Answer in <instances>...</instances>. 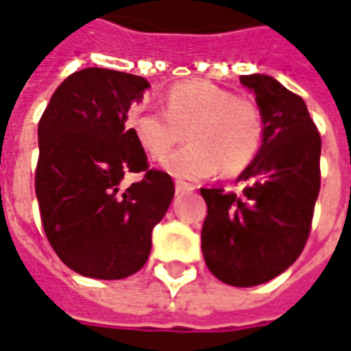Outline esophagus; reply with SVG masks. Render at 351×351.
<instances>
[{
  "mask_svg": "<svg viewBox=\"0 0 351 351\" xmlns=\"http://www.w3.org/2000/svg\"><path fill=\"white\" fill-rule=\"evenodd\" d=\"M189 185L187 183H183V181H176V193H185V191H189Z\"/></svg>",
  "mask_w": 351,
  "mask_h": 351,
  "instance_id": "1",
  "label": "esophagus"
}]
</instances>
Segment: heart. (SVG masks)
<instances>
[{"label":"heart","mask_w":351,"mask_h":351,"mask_svg":"<svg viewBox=\"0 0 351 351\" xmlns=\"http://www.w3.org/2000/svg\"><path fill=\"white\" fill-rule=\"evenodd\" d=\"M126 126L153 160L168 155L187 136V147L162 162L171 176L187 181L211 178L219 168L227 176L245 170L265 136V117L257 101L208 81L173 84L164 109L134 108Z\"/></svg>","instance_id":"1"}]
</instances>
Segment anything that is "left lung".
<instances>
[{
  "mask_svg": "<svg viewBox=\"0 0 351 351\" xmlns=\"http://www.w3.org/2000/svg\"><path fill=\"white\" fill-rule=\"evenodd\" d=\"M265 117L263 145L238 178L242 195L200 189L208 215L202 253L210 272L251 287L289 268L306 245L319 195L322 138L306 104L270 75H242Z\"/></svg>",
  "mask_w": 351,
  "mask_h": 351,
  "instance_id": "obj_1",
  "label": "left lung"
}]
</instances>
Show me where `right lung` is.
Listing matches in <instances>:
<instances>
[{
    "label": "right lung",
    "mask_w": 351,
    "mask_h": 351,
    "mask_svg": "<svg viewBox=\"0 0 351 351\" xmlns=\"http://www.w3.org/2000/svg\"><path fill=\"white\" fill-rule=\"evenodd\" d=\"M149 83L106 68L75 71L41 115L36 195L47 240L77 274L123 280L149 259L151 234L176 187L124 123ZM126 171L144 180L121 191Z\"/></svg>",
    "instance_id": "obj_1"
}]
</instances>
